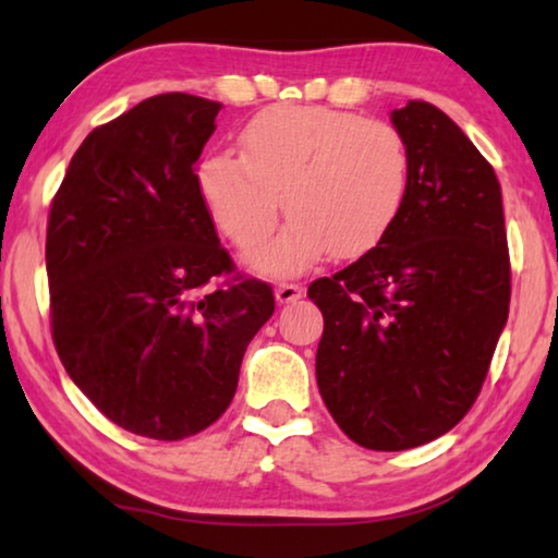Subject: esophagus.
Masks as SVG:
<instances>
[{
	"instance_id": "1",
	"label": "esophagus",
	"mask_w": 558,
	"mask_h": 558,
	"mask_svg": "<svg viewBox=\"0 0 558 558\" xmlns=\"http://www.w3.org/2000/svg\"><path fill=\"white\" fill-rule=\"evenodd\" d=\"M298 298H303V288H300L298 282H278L276 286L278 303H295Z\"/></svg>"
}]
</instances>
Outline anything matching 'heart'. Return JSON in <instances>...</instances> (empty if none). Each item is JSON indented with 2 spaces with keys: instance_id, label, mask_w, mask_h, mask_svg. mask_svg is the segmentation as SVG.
Listing matches in <instances>:
<instances>
[{
  "instance_id": "1",
  "label": "heart",
  "mask_w": 558,
  "mask_h": 558,
  "mask_svg": "<svg viewBox=\"0 0 558 558\" xmlns=\"http://www.w3.org/2000/svg\"><path fill=\"white\" fill-rule=\"evenodd\" d=\"M241 148L243 156L203 158L198 185L238 247L268 238L286 206L290 223L247 255L265 276H298L330 251L338 258L373 251L410 196V146L387 121L327 106H272L245 123Z\"/></svg>"
}]
</instances>
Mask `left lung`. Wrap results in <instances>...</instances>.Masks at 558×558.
<instances>
[{"instance_id": "8db88e82", "label": "left lung", "mask_w": 558, "mask_h": 558, "mask_svg": "<svg viewBox=\"0 0 558 558\" xmlns=\"http://www.w3.org/2000/svg\"><path fill=\"white\" fill-rule=\"evenodd\" d=\"M412 156L404 210L360 260L307 288L325 317L315 375L360 447L400 452L470 412L509 317L501 189L464 131L427 101L392 111Z\"/></svg>"}]
</instances>
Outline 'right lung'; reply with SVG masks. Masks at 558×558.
I'll list each match as a JSON object with an SVG mask.
<instances>
[{
    "label": "right lung",
    "instance_id": "obj_1",
    "mask_svg": "<svg viewBox=\"0 0 558 558\" xmlns=\"http://www.w3.org/2000/svg\"><path fill=\"white\" fill-rule=\"evenodd\" d=\"M218 101L158 94L94 129L49 210L51 338L69 377L141 437L198 435L231 404L268 282L231 276L196 163Z\"/></svg>",
    "mask_w": 558,
    "mask_h": 558
}]
</instances>
